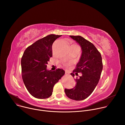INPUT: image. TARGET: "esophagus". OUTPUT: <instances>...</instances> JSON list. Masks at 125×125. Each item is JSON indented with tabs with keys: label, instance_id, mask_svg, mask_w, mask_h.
Wrapping results in <instances>:
<instances>
[{
	"label": "esophagus",
	"instance_id": "obj_1",
	"mask_svg": "<svg viewBox=\"0 0 125 125\" xmlns=\"http://www.w3.org/2000/svg\"><path fill=\"white\" fill-rule=\"evenodd\" d=\"M65 74H66V75H68V73H67V72H65Z\"/></svg>",
	"mask_w": 125,
	"mask_h": 125
}]
</instances>
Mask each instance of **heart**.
Instances as JSON below:
<instances>
[{
    "label": "heart",
    "instance_id": "obj_1",
    "mask_svg": "<svg viewBox=\"0 0 125 125\" xmlns=\"http://www.w3.org/2000/svg\"><path fill=\"white\" fill-rule=\"evenodd\" d=\"M66 65H67V66H69V64H67Z\"/></svg>",
    "mask_w": 125,
    "mask_h": 125
}]
</instances>
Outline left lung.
<instances>
[{
	"label": "left lung",
	"mask_w": 125,
	"mask_h": 125,
	"mask_svg": "<svg viewBox=\"0 0 125 125\" xmlns=\"http://www.w3.org/2000/svg\"><path fill=\"white\" fill-rule=\"evenodd\" d=\"M82 48V53L76 69L71 75L74 77L81 73L82 75L75 80L74 88L65 89L66 95L75 100H83L90 96L98 83L103 69L100 53L90 42L80 35H70Z\"/></svg>",
	"instance_id": "8db88e82"
}]
</instances>
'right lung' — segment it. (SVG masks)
Listing matches in <instances>:
<instances>
[{
  "mask_svg": "<svg viewBox=\"0 0 125 125\" xmlns=\"http://www.w3.org/2000/svg\"><path fill=\"white\" fill-rule=\"evenodd\" d=\"M61 35L51 34L29 46L21 59L22 77L29 93L34 97L45 99L52 94L54 85L65 74L62 69H46L52 56L53 43Z\"/></svg>",
  "mask_w": 125,
  "mask_h": 125,
  "instance_id": "right-lung-1",
  "label": "right lung"
}]
</instances>
